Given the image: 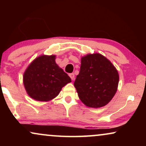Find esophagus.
<instances>
[{"label":"esophagus","instance_id":"obj_1","mask_svg":"<svg viewBox=\"0 0 146 146\" xmlns=\"http://www.w3.org/2000/svg\"><path fill=\"white\" fill-rule=\"evenodd\" d=\"M69 76H70V78H71L72 80H74V77H75L74 74V73L70 74Z\"/></svg>","mask_w":146,"mask_h":146}]
</instances>
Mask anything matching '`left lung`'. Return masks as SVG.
<instances>
[{
    "label": "left lung",
    "mask_w": 146,
    "mask_h": 146,
    "mask_svg": "<svg viewBox=\"0 0 146 146\" xmlns=\"http://www.w3.org/2000/svg\"><path fill=\"white\" fill-rule=\"evenodd\" d=\"M119 74L110 61L100 54L82 57L80 70L74 82L79 98L90 108H100L114 96Z\"/></svg>",
    "instance_id": "1"
}]
</instances>
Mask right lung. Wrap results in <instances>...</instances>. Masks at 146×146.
I'll use <instances>...</instances> for the list:
<instances>
[{
  "label": "right lung",
  "mask_w": 146,
  "mask_h": 146,
  "mask_svg": "<svg viewBox=\"0 0 146 146\" xmlns=\"http://www.w3.org/2000/svg\"><path fill=\"white\" fill-rule=\"evenodd\" d=\"M56 56L42 55L29 66L23 76L27 92L37 101L46 102L56 97L71 78L56 64Z\"/></svg>",
  "instance_id": "right-lung-1"
}]
</instances>
